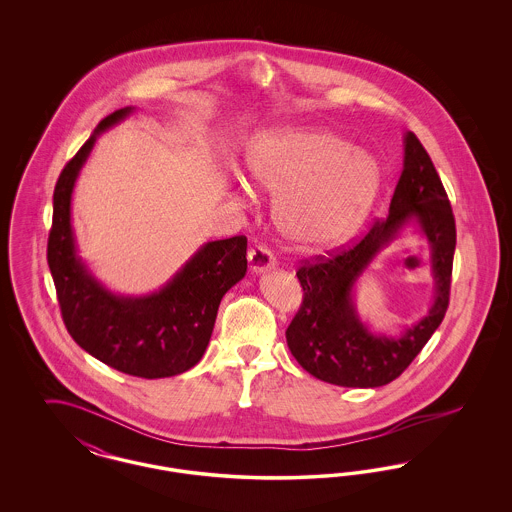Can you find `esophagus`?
I'll return each instance as SVG.
<instances>
[{
  "label": "esophagus",
  "instance_id": "esophagus-1",
  "mask_svg": "<svg viewBox=\"0 0 512 512\" xmlns=\"http://www.w3.org/2000/svg\"><path fill=\"white\" fill-rule=\"evenodd\" d=\"M247 261H249V270L255 272V274L265 272L268 268L274 267V255L263 245H257V247L249 249Z\"/></svg>",
  "mask_w": 512,
  "mask_h": 512
}]
</instances>
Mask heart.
<instances>
[{
  "label": "heart",
  "instance_id": "b5f03b06",
  "mask_svg": "<svg viewBox=\"0 0 512 512\" xmlns=\"http://www.w3.org/2000/svg\"><path fill=\"white\" fill-rule=\"evenodd\" d=\"M245 171L263 192L278 195V230L307 251L349 242L372 215L384 186L372 153L317 126L257 134L245 151Z\"/></svg>",
  "mask_w": 512,
  "mask_h": 512
}]
</instances>
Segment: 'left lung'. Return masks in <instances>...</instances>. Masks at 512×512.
Returning <instances> with one entry per match:
<instances>
[{
	"label": "left lung",
	"mask_w": 512,
	"mask_h": 512,
	"mask_svg": "<svg viewBox=\"0 0 512 512\" xmlns=\"http://www.w3.org/2000/svg\"><path fill=\"white\" fill-rule=\"evenodd\" d=\"M429 244L435 295L429 313L399 335L374 333L360 318L354 292L373 259L407 228ZM457 244L451 203L438 171L413 132L403 136V171L390 215L338 255L297 270L303 305L286 330L297 363L318 380L343 388H380L395 380L438 330L449 305Z\"/></svg>",
	"instance_id": "8db88e82"
}]
</instances>
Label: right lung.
<instances>
[{"label":"right lung","mask_w":512,"mask_h":512,"mask_svg":"<svg viewBox=\"0 0 512 512\" xmlns=\"http://www.w3.org/2000/svg\"><path fill=\"white\" fill-rule=\"evenodd\" d=\"M130 113L134 107L107 115L61 172L53 192L48 265L73 340L101 363L153 380L182 374L203 357L220 299L247 272V238L201 245L167 284L146 295L111 292L96 278L78 255L71 215L74 186L99 134Z\"/></svg>","instance_id":"right-lung-1"}]
</instances>
